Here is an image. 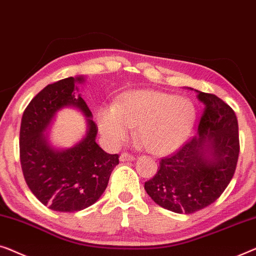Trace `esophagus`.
<instances>
[{"label":"esophagus","instance_id":"34e87169","mask_svg":"<svg viewBox=\"0 0 256 256\" xmlns=\"http://www.w3.org/2000/svg\"><path fill=\"white\" fill-rule=\"evenodd\" d=\"M134 159L136 158L128 153H122L120 156V160L122 161V162H125V161H133Z\"/></svg>","mask_w":256,"mask_h":256}]
</instances>
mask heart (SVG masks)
<instances>
[{
	"label": "heart",
	"mask_w": 256,
	"mask_h": 256,
	"mask_svg": "<svg viewBox=\"0 0 256 256\" xmlns=\"http://www.w3.org/2000/svg\"><path fill=\"white\" fill-rule=\"evenodd\" d=\"M196 122V108L186 97L156 90H136L98 114V128L112 145L123 142L131 128L156 156L174 152L186 142Z\"/></svg>",
	"instance_id": "1"
}]
</instances>
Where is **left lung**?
<instances>
[{"label":"left lung","instance_id":"8db88e82","mask_svg":"<svg viewBox=\"0 0 256 256\" xmlns=\"http://www.w3.org/2000/svg\"><path fill=\"white\" fill-rule=\"evenodd\" d=\"M195 92L204 104L197 136L161 160L156 176L145 182L150 198L176 214H194L217 200L231 182L239 156L234 111L214 94Z\"/></svg>","mask_w":256,"mask_h":256}]
</instances>
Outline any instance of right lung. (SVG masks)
I'll return each instance as SVG.
<instances>
[{
	"instance_id": "add662e5",
	"label": "right lung",
	"mask_w": 256,
	"mask_h": 256,
	"mask_svg": "<svg viewBox=\"0 0 256 256\" xmlns=\"http://www.w3.org/2000/svg\"><path fill=\"white\" fill-rule=\"evenodd\" d=\"M84 76L67 78L46 86L25 109L20 131V158L25 182L51 210L75 212L96 203L106 190L118 154H108L96 142L92 111L78 94ZM74 107L86 117L88 131L67 149L53 146L46 132L56 114Z\"/></svg>"
}]
</instances>
